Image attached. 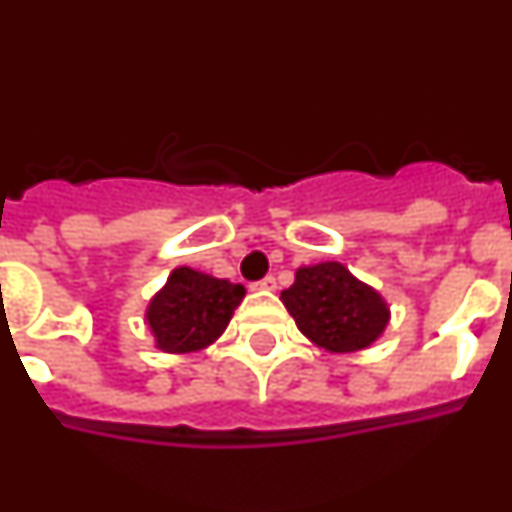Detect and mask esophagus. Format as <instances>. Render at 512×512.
<instances>
[{
	"mask_svg": "<svg viewBox=\"0 0 512 512\" xmlns=\"http://www.w3.org/2000/svg\"><path fill=\"white\" fill-rule=\"evenodd\" d=\"M253 289H277V279L271 277V274H266L264 279H259V282H253Z\"/></svg>",
	"mask_w": 512,
	"mask_h": 512,
	"instance_id": "esophagus-1",
	"label": "esophagus"
}]
</instances>
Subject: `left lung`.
I'll return each mask as SVG.
<instances>
[{
    "label": "left lung",
    "mask_w": 512,
    "mask_h": 512,
    "mask_svg": "<svg viewBox=\"0 0 512 512\" xmlns=\"http://www.w3.org/2000/svg\"><path fill=\"white\" fill-rule=\"evenodd\" d=\"M282 302L297 328L328 351H359L387 325L390 310L372 287H366L338 261L302 266Z\"/></svg>",
    "instance_id": "left-lung-1"
}]
</instances>
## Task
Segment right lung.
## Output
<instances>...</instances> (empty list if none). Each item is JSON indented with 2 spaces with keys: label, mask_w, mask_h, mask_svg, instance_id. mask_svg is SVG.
I'll use <instances>...</instances> for the list:
<instances>
[{
  "label": "right lung",
  "mask_w": 512,
  "mask_h": 512,
  "mask_svg": "<svg viewBox=\"0 0 512 512\" xmlns=\"http://www.w3.org/2000/svg\"><path fill=\"white\" fill-rule=\"evenodd\" d=\"M243 295L241 284L182 266L171 271L166 287L153 297L146 320L158 348L169 354L197 351L223 333Z\"/></svg>",
  "instance_id": "1"
}]
</instances>
